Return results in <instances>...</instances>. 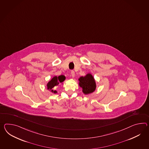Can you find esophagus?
I'll return each instance as SVG.
<instances>
[{"mask_svg":"<svg viewBox=\"0 0 149 149\" xmlns=\"http://www.w3.org/2000/svg\"><path fill=\"white\" fill-rule=\"evenodd\" d=\"M71 75H72V76L74 77V76H75V72L74 71V70H72L71 71Z\"/></svg>","mask_w":149,"mask_h":149,"instance_id":"obj_1","label":"esophagus"}]
</instances>
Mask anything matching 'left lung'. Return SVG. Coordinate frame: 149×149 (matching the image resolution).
<instances>
[{
    "label": "left lung",
    "instance_id": "1",
    "mask_svg": "<svg viewBox=\"0 0 149 149\" xmlns=\"http://www.w3.org/2000/svg\"><path fill=\"white\" fill-rule=\"evenodd\" d=\"M79 86L82 88L84 94H88L94 91L96 89V84L93 76L91 74H88L86 76H82L79 79Z\"/></svg>",
    "mask_w": 149,
    "mask_h": 149
}]
</instances>
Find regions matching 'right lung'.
Here are the masks:
<instances>
[{"instance_id":"obj_1","label":"right lung","mask_w":149,"mask_h":149,"mask_svg":"<svg viewBox=\"0 0 149 149\" xmlns=\"http://www.w3.org/2000/svg\"><path fill=\"white\" fill-rule=\"evenodd\" d=\"M65 76H63V75H60V76H58V77L54 76L48 83L47 85L48 89H52L55 86H58L60 83H62V82H63L65 80ZM51 91L54 92V93H56V91H53V90H52Z\"/></svg>"}]
</instances>
